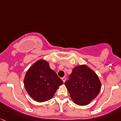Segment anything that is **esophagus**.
Returning a JSON list of instances; mask_svg holds the SVG:
<instances>
[{"mask_svg": "<svg viewBox=\"0 0 121 121\" xmlns=\"http://www.w3.org/2000/svg\"><path fill=\"white\" fill-rule=\"evenodd\" d=\"M62 80H63V82L65 83V81H66V77H63V78H62Z\"/></svg>", "mask_w": 121, "mask_h": 121, "instance_id": "esophagus-1", "label": "esophagus"}]
</instances>
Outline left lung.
Here are the masks:
<instances>
[{
	"label": "left lung",
	"instance_id": "obj_1",
	"mask_svg": "<svg viewBox=\"0 0 121 121\" xmlns=\"http://www.w3.org/2000/svg\"><path fill=\"white\" fill-rule=\"evenodd\" d=\"M72 100L79 105H86L94 99L101 88L96 73L86 65L75 67L65 83Z\"/></svg>",
	"mask_w": 121,
	"mask_h": 121
}]
</instances>
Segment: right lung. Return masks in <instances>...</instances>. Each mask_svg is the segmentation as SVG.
<instances>
[{
  "mask_svg": "<svg viewBox=\"0 0 121 121\" xmlns=\"http://www.w3.org/2000/svg\"><path fill=\"white\" fill-rule=\"evenodd\" d=\"M26 91L34 100L45 102L53 97L63 81L45 60H39L27 71L24 80Z\"/></svg>",
  "mask_w": 121,
  "mask_h": 121,
  "instance_id": "right-lung-1",
  "label": "right lung"
}]
</instances>
